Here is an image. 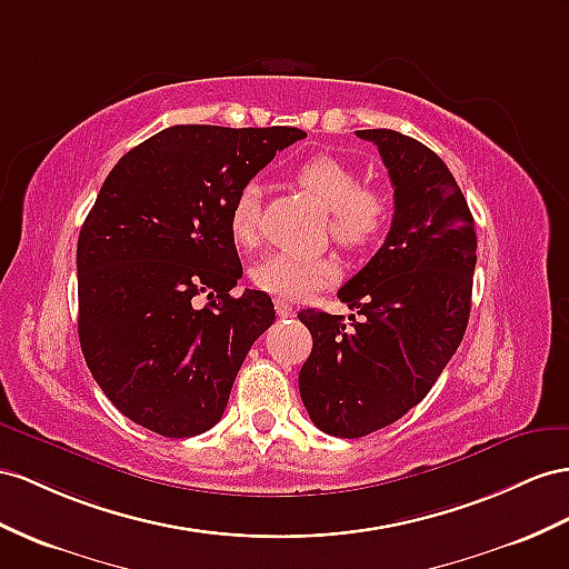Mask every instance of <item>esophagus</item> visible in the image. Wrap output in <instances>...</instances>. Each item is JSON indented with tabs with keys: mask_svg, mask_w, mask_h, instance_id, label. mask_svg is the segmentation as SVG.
Here are the masks:
<instances>
[{
	"mask_svg": "<svg viewBox=\"0 0 569 569\" xmlns=\"http://www.w3.org/2000/svg\"><path fill=\"white\" fill-rule=\"evenodd\" d=\"M273 308H276V315H279L281 319H288V317H293V315H296V310L290 308V305H288L286 300H281V298H276V300H273Z\"/></svg>",
	"mask_w": 569,
	"mask_h": 569,
	"instance_id": "1",
	"label": "esophagus"
}]
</instances>
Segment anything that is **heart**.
Masks as SVG:
<instances>
[{
	"mask_svg": "<svg viewBox=\"0 0 569 569\" xmlns=\"http://www.w3.org/2000/svg\"><path fill=\"white\" fill-rule=\"evenodd\" d=\"M298 184L329 211L331 236L343 247L360 250L382 236L389 223V199L380 189L362 187L353 166L337 156L319 153L302 160L296 170ZM261 187L247 182L240 187L228 211V230L238 244L250 247L259 240ZM337 264L327 257L271 252L254 261L252 283L276 298L300 300L337 279Z\"/></svg>",
	"mask_w": 569,
	"mask_h": 569,
	"instance_id": "1",
	"label": "heart"
}]
</instances>
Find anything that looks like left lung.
Segmentation results:
<instances>
[{
    "label": "left lung",
    "mask_w": 569,
    "mask_h": 569,
    "mask_svg": "<svg viewBox=\"0 0 569 569\" xmlns=\"http://www.w3.org/2000/svg\"><path fill=\"white\" fill-rule=\"evenodd\" d=\"M395 187L385 244L341 290L351 315L302 310L312 353L298 385L312 423L362 437L426 399L459 348L471 312L476 226L442 158L395 129H360Z\"/></svg>",
    "instance_id": "1"
}]
</instances>
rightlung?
Masks as SVG:
<instances>
[{"mask_svg": "<svg viewBox=\"0 0 569 569\" xmlns=\"http://www.w3.org/2000/svg\"><path fill=\"white\" fill-rule=\"evenodd\" d=\"M305 137L174 124L124 153L100 187L77 247L79 341L98 387L137 426L194 437L221 420L247 351L276 319L261 290L230 296L242 276L230 203Z\"/></svg>", "mask_w": 569, "mask_h": 569, "instance_id": "right-lung-1", "label": "right lung"}]
</instances>
